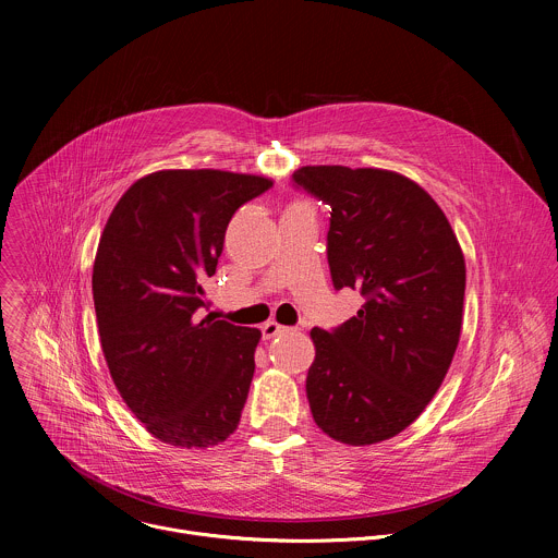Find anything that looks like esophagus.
I'll return each instance as SVG.
<instances>
[{
    "instance_id": "1",
    "label": "esophagus",
    "mask_w": 558,
    "mask_h": 558,
    "mask_svg": "<svg viewBox=\"0 0 558 558\" xmlns=\"http://www.w3.org/2000/svg\"><path fill=\"white\" fill-rule=\"evenodd\" d=\"M260 331H263V338L265 340H274V338H278V336H284V333H293L295 329H291V327H282V325H278V323H265L263 327H260Z\"/></svg>"
}]
</instances>
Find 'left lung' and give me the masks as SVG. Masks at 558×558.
<instances>
[{
    "label": "left lung",
    "mask_w": 558,
    "mask_h": 558,
    "mask_svg": "<svg viewBox=\"0 0 558 558\" xmlns=\"http://www.w3.org/2000/svg\"><path fill=\"white\" fill-rule=\"evenodd\" d=\"M293 185L331 207L333 287L360 291L357 315L313 329L306 397L329 437L366 446L411 426L459 344L465 263L439 205L388 170L306 166Z\"/></svg>",
    "instance_id": "1"
}]
</instances>
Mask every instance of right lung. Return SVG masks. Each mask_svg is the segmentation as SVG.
I'll return each instance as SVG.
<instances>
[{
    "instance_id": "right-lung-1",
    "label": "right lung",
    "mask_w": 558,
    "mask_h": 558,
    "mask_svg": "<svg viewBox=\"0 0 558 558\" xmlns=\"http://www.w3.org/2000/svg\"><path fill=\"white\" fill-rule=\"evenodd\" d=\"M271 185L220 170L154 172L106 222L93 269L101 349L128 409L166 444L209 448L241 422L260 331L201 317L203 284L235 209Z\"/></svg>"
}]
</instances>
